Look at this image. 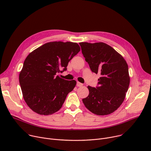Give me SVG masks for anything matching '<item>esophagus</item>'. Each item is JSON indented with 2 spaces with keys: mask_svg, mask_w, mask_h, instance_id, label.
Returning a JSON list of instances; mask_svg holds the SVG:
<instances>
[{
  "mask_svg": "<svg viewBox=\"0 0 151 151\" xmlns=\"http://www.w3.org/2000/svg\"><path fill=\"white\" fill-rule=\"evenodd\" d=\"M76 85H77L78 87H82L83 86V84H82V83H81L80 82H77Z\"/></svg>",
  "mask_w": 151,
  "mask_h": 151,
  "instance_id": "obj_1",
  "label": "esophagus"
}]
</instances>
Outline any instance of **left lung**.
I'll list each match as a JSON object with an SVG mask.
<instances>
[{"instance_id": "left-lung-1", "label": "left lung", "mask_w": 151, "mask_h": 151, "mask_svg": "<svg viewBox=\"0 0 151 151\" xmlns=\"http://www.w3.org/2000/svg\"><path fill=\"white\" fill-rule=\"evenodd\" d=\"M80 45L91 71L100 75L96 88L88 87L89 93L83 99V104L95 114L112 113L121 105L129 89L127 63L121 54L105 43L81 42Z\"/></svg>"}]
</instances>
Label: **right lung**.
<instances>
[{"instance_id":"right-lung-1","label":"right lung","mask_w":151,"mask_h":151,"mask_svg":"<svg viewBox=\"0 0 151 151\" xmlns=\"http://www.w3.org/2000/svg\"><path fill=\"white\" fill-rule=\"evenodd\" d=\"M80 51L76 43L52 42L27 55L19 80L23 98L34 112L50 115L61 108L76 82L60 78L56 73L66 71L69 61Z\"/></svg>"}]
</instances>
